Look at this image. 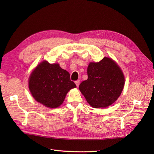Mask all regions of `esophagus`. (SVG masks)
I'll return each instance as SVG.
<instances>
[{
  "instance_id": "obj_1",
  "label": "esophagus",
  "mask_w": 154,
  "mask_h": 154,
  "mask_svg": "<svg viewBox=\"0 0 154 154\" xmlns=\"http://www.w3.org/2000/svg\"><path fill=\"white\" fill-rule=\"evenodd\" d=\"M75 84L76 85L77 87L79 86V85H80V80H77L75 82Z\"/></svg>"
}]
</instances>
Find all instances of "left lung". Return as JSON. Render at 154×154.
Masks as SVG:
<instances>
[{
    "instance_id": "obj_1",
    "label": "left lung",
    "mask_w": 154,
    "mask_h": 154,
    "mask_svg": "<svg viewBox=\"0 0 154 154\" xmlns=\"http://www.w3.org/2000/svg\"><path fill=\"white\" fill-rule=\"evenodd\" d=\"M88 79L79 88L93 108H105L117 100L123 89L125 77L112 59L104 57L99 62H91L87 67Z\"/></svg>"
}]
</instances>
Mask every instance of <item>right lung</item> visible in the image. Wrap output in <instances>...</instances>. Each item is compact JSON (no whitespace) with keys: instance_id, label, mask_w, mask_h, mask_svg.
I'll return each mask as SVG.
<instances>
[{"instance_id":"right-lung-1","label":"right lung","mask_w":154,"mask_h":154,"mask_svg":"<svg viewBox=\"0 0 154 154\" xmlns=\"http://www.w3.org/2000/svg\"><path fill=\"white\" fill-rule=\"evenodd\" d=\"M76 87L69 73L58 63L43 61L33 70L29 78V88L34 99L49 108L61 105L67 93Z\"/></svg>"}]
</instances>
